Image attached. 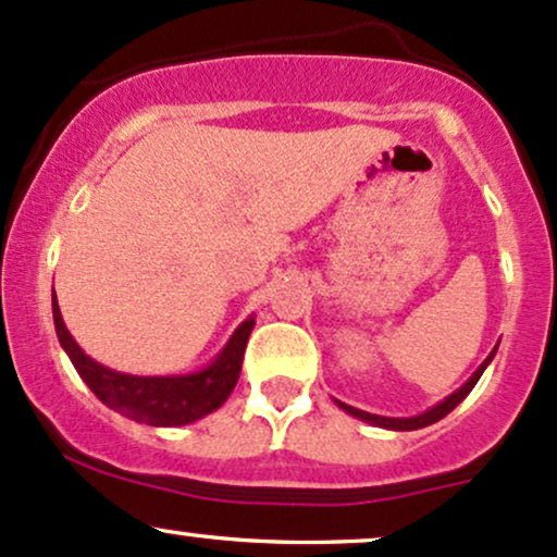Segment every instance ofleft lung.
<instances>
[{
    "label": "left lung",
    "mask_w": 557,
    "mask_h": 557,
    "mask_svg": "<svg viewBox=\"0 0 557 557\" xmlns=\"http://www.w3.org/2000/svg\"><path fill=\"white\" fill-rule=\"evenodd\" d=\"M494 354H497V346H494V351L488 354V357L484 359V364H481V368L475 370L473 375H470V381L466 383V386L457 388L455 394H449L447 399L438 401V405L428 409V412H423V414H414V418H383V414H370V412H364V409L348 407V405H344V401H338V407H341V409H346V412H348V414H354V418L364 420V423H372V425H377V428H388V431H418V428H425V425H431V423H438V420H442V418H447V414L451 412V409H455L457 405H460L462 399H466V396L470 394V391H473L475 383H479V377L484 375L486 364L492 362Z\"/></svg>",
    "instance_id": "8db88e82"
}]
</instances>
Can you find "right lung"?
<instances>
[{
    "mask_svg": "<svg viewBox=\"0 0 557 557\" xmlns=\"http://www.w3.org/2000/svg\"><path fill=\"white\" fill-rule=\"evenodd\" d=\"M52 317L60 346L65 348L73 368L84 377L91 394L102 405L124 414V418L161 428L195 423V420L206 418V414L227 401L237 377H240L243 354H246L250 330L256 325L253 317H248L232 333L227 346L219 351V357L213 359L209 368L198 372H187V375H126V372H115L106 364L95 362L82 351V346L73 341L69 327H65L54 290Z\"/></svg>",
    "mask_w": 557,
    "mask_h": 557,
    "instance_id": "right-lung-1",
    "label": "right lung"
}]
</instances>
